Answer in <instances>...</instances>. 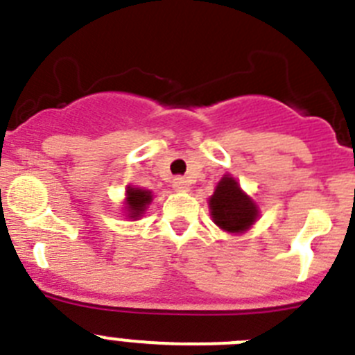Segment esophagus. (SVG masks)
Returning <instances> with one entry per match:
<instances>
[{
	"mask_svg": "<svg viewBox=\"0 0 355 355\" xmlns=\"http://www.w3.org/2000/svg\"><path fill=\"white\" fill-rule=\"evenodd\" d=\"M172 188H174L175 191H188L190 184H188V181L184 180V178H174V180H172Z\"/></svg>",
	"mask_w": 355,
	"mask_h": 355,
	"instance_id": "obj_1",
	"label": "esophagus"
}]
</instances>
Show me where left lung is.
<instances>
[{
  "mask_svg": "<svg viewBox=\"0 0 355 355\" xmlns=\"http://www.w3.org/2000/svg\"><path fill=\"white\" fill-rule=\"evenodd\" d=\"M213 222L225 232L239 234L248 230L259 218V207L241 190L232 175L225 174L209 199Z\"/></svg>",
  "mask_w": 355,
  "mask_h": 355,
  "instance_id": "obj_1",
  "label": "left lung"
}]
</instances>
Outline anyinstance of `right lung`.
Returning a JSON list of instances; mask_svg holds the SVG:
<instances>
[{"label":"right lung","instance_id":"1","mask_svg":"<svg viewBox=\"0 0 355 355\" xmlns=\"http://www.w3.org/2000/svg\"><path fill=\"white\" fill-rule=\"evenodd\" d=\"M151 200H153V195L149 190H142V188H133V187L126 188L125 209L128 211V218H135V220H137L139 216H142L146 207L151 204Z\"/></svg>","mask_w":355,"mask_h":355}]
</instances>
